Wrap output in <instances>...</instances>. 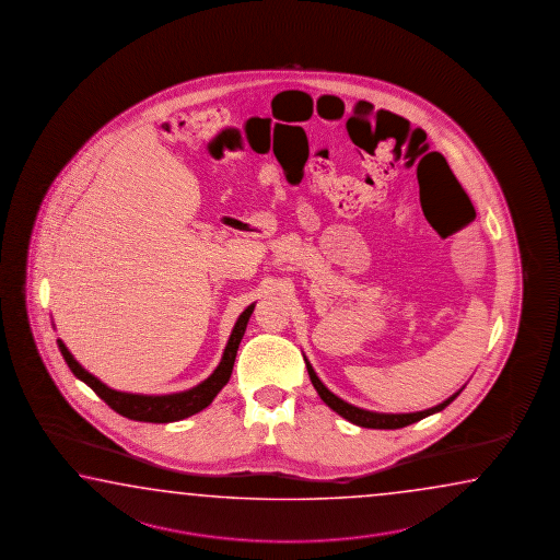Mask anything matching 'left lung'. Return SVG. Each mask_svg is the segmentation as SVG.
Here are the masks:
<instances>
[{
	"label": "left lung",
	"mask_w": 560,
	"mask_h": 560,
	"mask_svg": "<svg viewBox=\"0 0 560 560\" xmlns=\"http://www.w3.org/2000/svg\"><path fill=\"white\" fill-rule=\"evenodd\" d=\"M304 362H306L307 375H310L312 385L316 387V392H318L319 397H322V401H324L329 409H334L338 416L348 419L353 425H360V428H406V425H411V423H416V421H421L423 417L433 416V413H438L441 409H445V407L450 406L451 401L465 389V385H463L457 394L451 395L450 399H445L443 404L431 407V409H425V411H416V413H377V411H368V409H362V407L351 406V404L343 401L338 395L331 394L328 387L319 382V377L316 375V372H314L312 363L307 362L306 358H304Z\"/></svg>",
	"instance_id": "left-lung-1"
}]
</instances>
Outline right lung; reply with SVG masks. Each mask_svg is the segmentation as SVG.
<instances>
[{"instance_id": "add662e5", "label": "right lung", "mask_w": 560, "mask_h": 560, "mask_svg": "<svg viewBox=\"0 0 560 560\" xmlns=\"http://www.w3.org/2000/svg\"><path fill=\"white\" fill-rule=\"evenodd\" d=\"M253 312L254 304H250L242 312L241 318L236 319L219 368L210 373L205 382L190 387L187 392H178V394L141 395L125 394V392L110 389L109 385L100 382L93 373H89L71 355V351L67 350L63 341L57 340V346H59V351H61V355H63V360H66L73 375L81 382H85L119 416L132 419V421H147V423H171V421H180L185 417L195 416L198 411H202L205 407H209L212 399L219 395L220 389L229 384L234 360H236V351H238L242 336L246 331V324L253 316Z\"/></svg>"}]
</instances>
